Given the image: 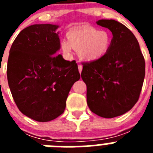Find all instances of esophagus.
Masks as SVG:
<instances>
[{
	"label": "esophagus",
	"mask_w": 153,
	"mask_h": 153,
	"mask_svg": "<svg viewBox=\"0 0 153 153\" xmlns=\"http://www.w3.org/2000/svg\"><path fill=\"white\" fill-rule=\"evenodd\" d=\"M78 70H79V72L80 74L82 72V70H83V67H82V65L80 64H78Z\"/></svg>",
	"instance_id": "34e87169"
}]
</instances>
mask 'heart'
Returning a JSON list of instances; mask_svg holds the SVG:
<instances>
[{
    "label": "heart",
    "mask_w": 153,
    "mask_h": 153,
    "mask_svg": "<svg viewBox=\"0 0 153 153\" xmlns=\"http://www.w3.org/2000/svg\"><path fill=\"white\" fill-rule=\"evenodd\" d=\"M67 40L61 42V48L67 55L72 54L73 48L77 51L82 60L93 61L106 55L112 45L111 34L90 25H83L70 30Z\"/></svg>",
    "instance_id": "b5f03b06"
}]
</instances>
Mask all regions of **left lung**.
<instances>
[{
    "mask_svg": "<svg viewBox=\"0 0 153 153\" xmlns=\"http://www.w3.org/2000/svg\"><path fill=\"white\" fill-rule=\"evenodd\" d=\"M98 25L113 33L110 49L97 60L83 63L86 102L93 113L113 118L130 110L139 100L145 78V60L134 34L115 20Z\"/></svg>",
    "mask_w": 153,
    "mask_h": 153,
    "instance_id": "left-lung-1",
    "label": "left lung"
}]
</instances>
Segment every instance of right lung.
Masks as SVG:
<instances>
[{
    "label": "right lung",
    "mask_w": 153,
    "mask_h": 153,
    "mask_svg": "<svg viewBox=\"0 0 153 153\" xmlns=\"http://www.w3.org/2000/svg\"><path fill=\"white\" fill-rule=\"evenodd\" d=\"M58 25L33 24L20 32L10 50L7 75L19 110L38 122L64 112L69 92L80 78L75 60L62 55Z\"/></svg>",
    "instance_id": "right-lung-1"
}]
</instances>
